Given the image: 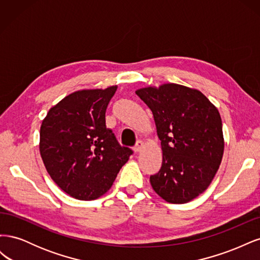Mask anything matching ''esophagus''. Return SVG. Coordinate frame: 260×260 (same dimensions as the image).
<instances>
[{"instance_id":"obj_1","label":"esophagus","mask_w":260,"mask_h":260,"mask_svg":"<svg viewBox=\"0 0 260 260\" xmlns=\"http://www.w3.org/2000/svg\"><path fill=\"white\" fill-rule=\"evenodd\" d=\"M143 146H144V143L142 142V141H138L137 144H136V146L133 147V149H135V152H136V153H139V152L142 151Z\"/></svg>"}]
</instances>
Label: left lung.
<instances>
[{"label": "left lung", "mask_w": 260, "mask_h": 260, "mask_svg": "<svg viewBox=\"0 0 260 260\" xmlns=\"http://www.w3.org/2000/svg\"><path fill=\"white\" fill-rule=\"evenodd\" d=\"M136 93L151 108L161 141L160 170L149 177L154 191L174 204L198 198L211 183L222 159L218 109L202 92L175 83Z\"/></svg>", "instance_id": "obj_1"}]
</instances>
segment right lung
Returning <instances> with one entry per match:
<instances>
[{
    "label": "right lung",
    "mask_w": 260,
    "mask_h": 260,
    "mask_svg": "<svg viewBox=\"0 0 260 260\" xmlns=\"http://www.w3.org/2000/svg\"><path fill=\"white\" fill-rule=\"evenodd\" d=\"M117 90L77 91L53 106L40 129V154L62 191L81 201L105 194L133 151L106 128V108Z\"/></svg>",
    "instance_id": "1"
}]
</instances>
